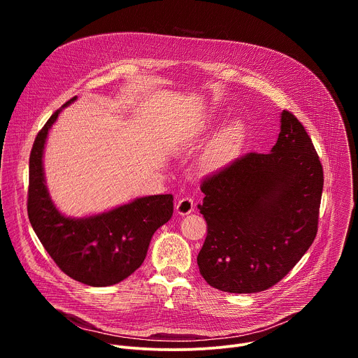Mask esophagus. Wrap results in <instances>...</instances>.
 Masks as SVG:
<instances>
[{"instance_id": "1", "label": "esophagus", "mask_w": 358, "mask_h": 358, "mask_svg": "<svg viewBox=\"0 0 358 358\" xmlns=\"http://www.w3.org/2000/svg\"><path fill=\"white\" fill-rule=\"evenodd\" d=\"M177 213L180 214V215H187V214H189L191 211H194V198H191V196H182V198H180V201L177 202Z\"/></svg>"}]
</instances>
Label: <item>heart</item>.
Returning <instances> with one entry per match:
<instances>
[{
    "label": "heart",
    "mask_w": 358,
    "mask_h": 358,
    "mask_svg": "<svg viewBox=\"0 0 358 358\" xmlns=\"http://www.w3.org/2000/svg\"><path fill=\"white\" fill-rule=\"evenodd\" d=\"M243 140V127L241 123H232L227 127L210 145L206 159V164L208 167H218L224 163L229 162L241 147Z\"/></svg>",
    "instance_id": "heart-1"
}]
</instances>
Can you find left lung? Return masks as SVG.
I'll list each match as a JSON object with an SVG mask.
<instances>
[{"label": "left lung", "mask_w": 358, "mask_h": 358, "mask_svg": "<svg viewBox=\"0 0 358 358\" xmlns=\"http://www.w3.org/2000/svg\"><path fill=\"white\" fill-rule=\"evenodd\" d=\"M271 152H246L203 177L198 210L207 238L199 273L215 289L257 293L280 282L313 243L323 166L297 117L282 113Z\"/></svg>", "instance_id": "1"}]
</instances>
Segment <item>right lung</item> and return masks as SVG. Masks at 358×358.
I'll use <instances>...</instances> for the list:
<instances>
[{
	"mask_svg": "<svg viewBox=\"0 0 358 358\" xmlns=\"http://www.w3.org/2000/svg\"><path fill=\"white\" fill-rule=\"evenodd\" d=\"M59 112L48 119L31 150L28 218L49 257L64 273L89 286H110L141 266L152 234L173 215L174 196L162 194L137 198L85 220L64 217L49 198L42 171L48 130Z\"/></svg>",
	"mask_w": 358,
	"mask_h": 358,
	"instance_id": "obj_1",
	"label": "right lung"
}]
</instances>
